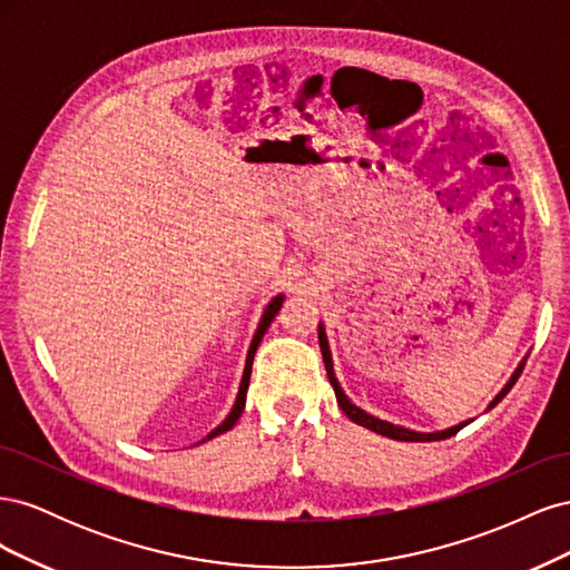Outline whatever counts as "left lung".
<instances>
[{"label":"left lung","instance_id":"8db88e82","mask_svg":"<svg viewBox=\"0 0 570 570\" xmlns=\"http://www.w3.org/2000/svg\"><path fill=\"white\" fill-rule=\"evenodd\" d=\"M318 342H321V352H323V364H325V371H327V381H331V385H333V390H335L337 404H340V409H342L344 413H347V416H350L354 423L373 430V433H377V435H385V438H390V440H402V442H435V440H446V438L456 435L461 428H465V425L471 423V421L459 423V425H454V428H450V430H442V433H413V430H406V428L392 425V423L381 421V419H375V416H368L366 411H361L358 406H354V404L347 400V394L342 392V387H340V383H337V377H335V373H333V358H331V350H327V340H325L323 327H318ZM523 366H525V361L519 366V371L513 373L509 385L494 396V402L490 404V409H494V406H497L499 402H502L504 396L509 394V390L515 385V381H519V375L523 373Z\"/></svg>","mask_w":570,"mask_h":570}]
</instances>
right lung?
Instances as JSON below:
<instances>
[{
	"instance_id": "1",
	"label": "right lung",
	"mask_w": 570,
	"mask_h": 570,
	"mask_svg": "<svg viewBox=\"0 0 570 570\" xmlns=\"http://www.w3.org/2000/svg\"><path fill=\"white\" fill-rule=\"evenodd\" d=\"M281 306H283V297H275L271 304H268V308H266V314H264V318H262V323H258V331H256V335H254V340H252V347H249V354H247V366H245V375H243V385H239V392H237V400H235V406H233V411H230V416L223 421L214 433L206 438V440H212V438H216V435H220V433H226V430H230L235 423H237V419H239V413H243V409H245V396H247V387H249V375H252V361H254V354H256V347H258V342H262V337H264V333L268 331V325H271V321L275 318V314L281 312Z\"/></svg>"
}]
</instances>
